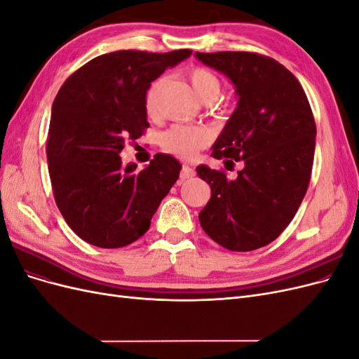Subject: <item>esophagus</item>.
<instances>
[{"mask_svg":"<svg viewBox=\"0 0 359 359\" xmlns=\"http://www.w3.org/2000/svg\"><path fill=\"white\" fill-rule=\"evenodd\" d=\"M194 175H196V172H194V169L189 165H182L181 168V173H180V178L184 181V180H190L193 178Z\"/></svg>","mask_w":359,"mask_h":359,"instance_id":"esophagus-1","label":"esophagus"}]
</instances>
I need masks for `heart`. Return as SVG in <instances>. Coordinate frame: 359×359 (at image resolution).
<instances>
[{
	"label": "heart",
	"mask_w": 359,
	"mask_h": 359,
	"mask_svg": "<svg viewBox=\"0 0 359 359\" xmlns=\"http://www.w3.org/2000/svg\"><path fill=\"white\" fill-rule=\"evenodd\" d=\"M193 91L203 103H212L222 93V82L214 72L205 67H194L187 73ZM165 78H158L149 83L145 93V111L156 116L158 111V94ZM210 142V133L201 127L173 126L161 136V148L165 153L180 158H190Z\"/></svg>",
	"instance_id": "b5f03b06"
}]
</instances>
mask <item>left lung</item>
<instances>
[{
	"mask_svg": "<svg viewBox=\"0 0 359 359\" xmlns=\"http://www.w3.org/2000/svg\"><path fill=\"white\" fill-rule=\"evenodd\" d=\"M236 88L238 107L212 147L214 158L244 161L235 180L205 165L198 175L211 198L199 222L231 252L273 243L295 217L311 177L316 123L301 83L274 58L256 52H196Z\"/></svg>",
	"mask_w": 359,
	"mask_h": 359,
	"instance_id": "obj_1",
	"label": "left lung"
}]
</instances>
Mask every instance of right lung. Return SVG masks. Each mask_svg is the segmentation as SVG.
<instances>
[{
	"label": "right lung",
	"mask_w": 359,
	"mask_h": 359,
	"mask_svg": "<svg viewBox=\"0 0 359 359\" xmlns=\"http://www.w3.org/2000/svg\"><path fill=\"white\" fill-rule=\"evenodd\" d=\"M115 50L72 73L52 104L46 156L53 198L83 241L102 248L135 243L180 177V161L156 154L149 165L123 166L124 142L149 127L145 93L168 67L190 57Z\"/></svg>",
	"instance_id": "1"
}]
</instances>
